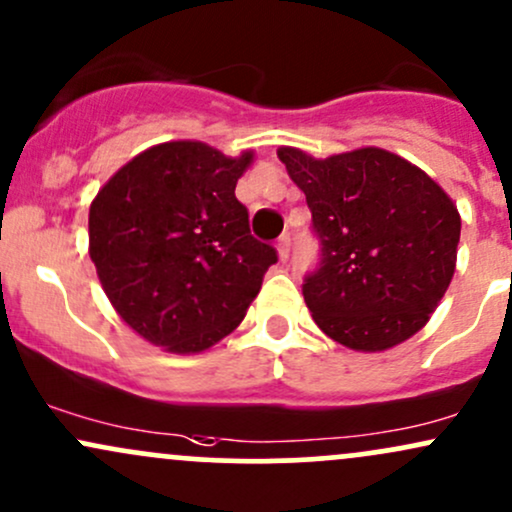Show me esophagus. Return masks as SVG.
<instances>
[{"instance_id":"34e87169","label":"esophagus","mask_w":512,"mask_h":512,"mask_svg":"<svg viewBox=\"0 0 512 512\" xmlns=\"http://www.w3.org/2000/svg\"><path fill=\"white\" fill-rule=\"evenodd\" d=\"M289 250H291V240H289V235H284V238H279V243H277L279 262L289 260Z\"/></svg>"}]
</instances>
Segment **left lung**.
Wrapping results in <instances>:
<instances>
[{
    "mask_svg": "<svg viewBox=\"0 0 512 512\" xmlns=\"http://www.w3.org/2000/svg\"><path fill=\"white\" fill-rule=\"evenodd\" d=\"M306 194L320 267L303 299L328 338L384 352L425 328L457 267L462 218L430 174L384 148L313 157L277 150Z\"/></svg>",
    "mask_w": 512,
    "mask_h": 512,
    "instance_id": "8db88e82",
    "label": "left lung"
}]
</instances>
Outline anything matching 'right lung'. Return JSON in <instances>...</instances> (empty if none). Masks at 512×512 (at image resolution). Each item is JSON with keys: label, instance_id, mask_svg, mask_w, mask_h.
I'll return each mask as SVG.
<instances>
[{"label": "right lung", "instance_id": "add662e5", "mask_svg": "<svg viewBox=\"0 0 512 512\" xmlns=\"http://www.w3.org/2000/svg\"><path fill=\"white\" fill-rule=\"evenodd\" d=\"M255 160L201 140L153 145L89 206V257L111 306L150 345L196 355L226 338L277 262L235 184Z\"/></svg>", "mask_w": 512, "mask_h": 512}]
</instances>
